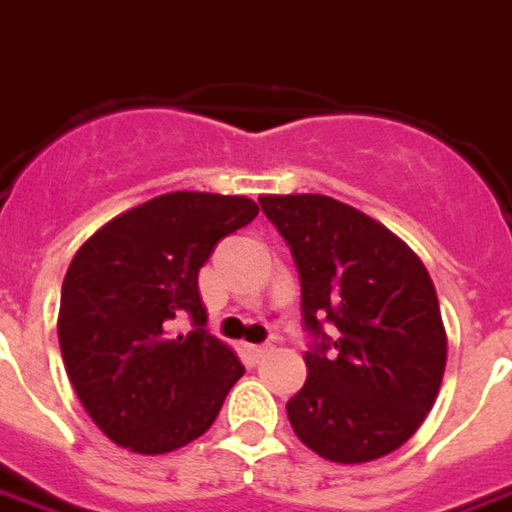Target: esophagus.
Returning a JSON list of instances; mask_svg holds the SVG:
<instances>
[{
    "label": "esophagus",
    "mask_w": 512,
    "mask_h": 512,
    "mask_svg": "<svg viewBox=\"0 0 512 512\" xmlns=\"http://www.w3.org/2000/svg\"><path fill=\"white\" fill-rule=\"evenodd\" d=\"M271 352H274V346H271V343H260V346H249V355L257 357V360H260V357L271 355Z\"/></svg>",
    "instance_id": "1"
}]
</instances>
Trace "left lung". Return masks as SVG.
Returning a JSON list of instances; mask_svg holds the SVG:
<instances>
[{
	"instance_id": "8db88e82",
	"label": "left lung",
	"mask_w": 512,
	"mask_h": 512,
	"mask_svg": "<svg viewBox=\"0 0 512 512\" xmlns=\"http://www.w3.org/2000/svg\"><path fill=\"white\" fill-rule=\"evenodd\" d=\"M260 207L291 246L313 335L307 380L288 402L293 432L332 463L391 455L427 418L446 368L427 268L388 227L332 196H260Z\"/></svg>"
}]
</instances>
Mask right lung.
<instances>
[{
	"label": "right lung",
	"mask_w": 512,
	"mask_h": 512,
	"mask_svg": "<svg viewBox=\"0 0 512 512\" xmlns=\"http://www.w3.org/2000/svg\"><path fill=\"white\" fill-rule=\"evenodd\" d=\"M257 216L246 196L174 191L96 230L71 260L57 338L85 413L138 455L196 441L244 366L205 330L199 268L224 235ZM174 317L195 330L174 336Z\"/></svg>",
	"instance_id": "1"
}]
</instances>
